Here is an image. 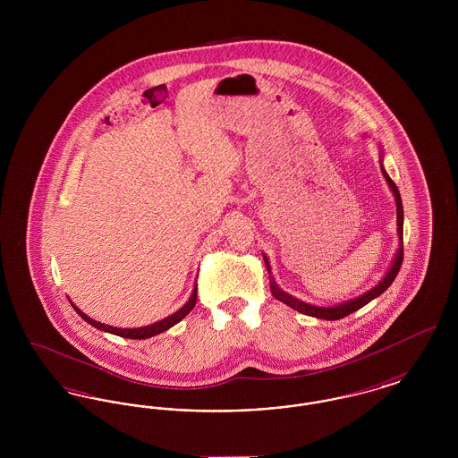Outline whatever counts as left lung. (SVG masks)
I'll return each mask as SVG.
<instances>
[{"label": "left lung", "instance_id": "1", "mask_svg": "<svg viewBox=\"0 0 458 458\" xmlns=\"http://www.w3.org/2000/svg\"><path fill=\"white\" fill-rule=\"evenodd\" d=\"M381 172L385 174V178H386V182H388V185H390V189L393 191L394 200H396L398 237H400V242H402V243H400V249H398V252H396L394 262H393L388 275L383 278V282L379 284H376L368 293H364V295H360V297H357V299H353V301H350V302H345V304L336 305V307H318V305L305 304L302 301H297L295 297L284 293V290H280V286L273 280V276H269V288H271V293H273L275 299L282 301L284 304L292 307V309H295V310H299V312H302V314H307V316L319 318V319H327V321H336V319L347 318L352 312H355V310H359L360 307L369 304L372 299L379 297V295L394 282V278H396V275H398V271H400V267H402V261H403V237H402V235H403V206H402V197H400V192H398L394 182H393L392 178L388 176V174L385 172L383 166H381ZM262 258H264V262H266L267 273L271 275V267H269L267 258H266V256H262Z\"/></svg>", "mask_w": 458, "mask_h": 458}]
</instances>
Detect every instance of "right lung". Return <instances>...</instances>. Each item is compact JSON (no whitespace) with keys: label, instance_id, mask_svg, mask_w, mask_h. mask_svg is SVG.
<instances>
[{"label":"right lung","instance_id":"add662e5","mask_svg":"<svg viewBox=\"0 0 458 458\" xmlns=\"http://www.w3.org/2000/svg\"><path fill=\"white\" fill-rule=\"evenodd\" d=\"M197 301V284L196 288H194V292H192V295H191V299H189V302L183 305L180 310H176L174 314H172L170 318H166V319H163V321H157V323H154L151 327H135V329H122V327H106V325H103V323H98V321H94V319H90L89 316H86L82 310H79L75 305H73V309L77 310V314L84 319V321H88L89 325H92L94 327H98V329H103V331H108V333H113V335H118V336H122V338H131V340H144V338H151V336H156V335H159V333H163V331H166V329H170V327H174L176 323H180L192 309H194V305H196Z\"/></svg>","mask_w":458,"mask_h":458}]
</instances>
